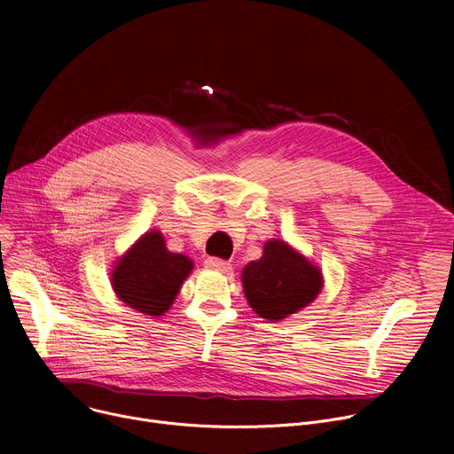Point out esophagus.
<instances>
[{
    "mask_svg": "<svg viewBox=\"0 0 454 454\" xmlns=\"http://www.w3.org/2000/svg\"><path fill=\"white\" fill-rule=\"evenodd\" d=\"M205 266L208 270H214V271H221V273H226L231 270V264L226 262V261H221V258H215V256H210L205 261Z\"/></svg>",
    "mask_w": 454,
    "mask_h": 454,
    "instance_id": "obj_1",
    "label": "esophagus"
}]
</instances>
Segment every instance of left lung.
I'll list each match as a JSON object with an SVG mask.
<instances>
[{
	"label": "left lung",
	"mask_w": 454,
	"mask_h": 454,
	"mask_svg": "<svg viewBox=\"0 0 454 454\" xmlns=\"http://www.w3.org/2000/svg\"><path fill=\"white\" fill-rule=\"evenodd\" d=\"M242 287L258 316L280 321L312 303L323 287V277L287 242L268 240L262 256L242 270Z\"/></svg>",
	"instance_id": "obj_1"
}]
</instances>
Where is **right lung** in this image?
I'll use <instances>...</instances> for the list:
<instances>
[{
    "mask_svg": "<svg viewBox=\"0 0 454 454\" xmlns=\"http://www.w3.org/2000/svg\"><path fill=\"white\" fill-rule=\"evenodd\" d=\"M193 262L181 253H172L158 230L144 233L111 273L116 296L147 316H163L174 303Z\"/></svg>",
    "mask_w": 454,
    "mask_h": 454,
    "instance_id": "right-lung-1",
    "label": "right lung"
}]
</instances>
